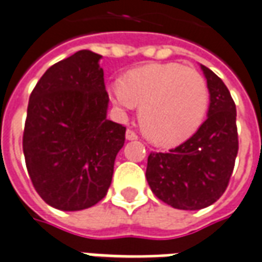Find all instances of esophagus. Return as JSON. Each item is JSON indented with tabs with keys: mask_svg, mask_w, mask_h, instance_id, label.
<instances>
[{
	"mask_svg": "<svg viewBox=\"0 0 262 262\" xmlns=\"http://www.w3.org/2000/svg\"><path fill=\"white\" fill-rule=\"evenodd\" d=\"M125 138L128 141H134V140H138V135L135 134V131L133 129H127V133H125Z\"/></svg>",
	"mask_w": 262,
	"mask_h": 262,
	"instance_id": "esophagus-1",
	"label": "esophagus"
}]
</instances>
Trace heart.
Segmentation results:
<instances>
[{
	"instance_id": "b5f03b06",
	"label": "heart",
	"mask_w": 262,
	"mask_h": 262,
	"mask_svg": "<svg viewBox=\"0 0 262 262\" xmlns=\"http://www.w3.org/2000/svg\"><path fill=\"white\" fill-rule=\"evenodd\" d=\"M120 111L141 105L144 134L158 145H175L200 127L209 107V87L198 70L179 63L135 69L107 89Z\"/></svg>"
}]
</instances>
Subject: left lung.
Wrapping results in <instances>:
<instances>
[{
	"label": "left lung",
	"mask_w": 262,
	"mask_h": 262,
	"mask_svg": "<svg viewBox=\"0 0 262 262\" xmlns=\"http://www.w3.org/2000/svg\"><path fill=\"white\" fill-rule=\"evenodd\" d=\"M210 93L206 121L169 152H151L146 181L158 199L181 210L213 205L227 189L238 152L235 104L223 80L200 64Z\"/></svg>",
	"instance_id": "8db88e82"
}]
</instances>
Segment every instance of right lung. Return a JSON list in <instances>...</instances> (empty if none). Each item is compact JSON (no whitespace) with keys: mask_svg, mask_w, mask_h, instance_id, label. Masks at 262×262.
<instances>
[{"mask_svg":"<svg viewBox=\"0 0 262 262\" xmlns=\"http://www.w3.org/2000/svg\"><path fill=\"white\" fill-rule=\"evenodd\" d=\"M101 55L79 51L46 70L31 93L22 148L29 178L46 203L64 211L107 194L125 127L107 120Z\"/></svg>","mask_w":262,"mask_h":262,"instance_id":"obj_1","label":"right lung"}]
</instances>
